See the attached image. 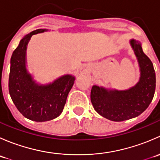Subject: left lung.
<instances>
[{
    "mask_svg": "<svg viewBox=\"0 0 160 160\" xmlns=\"http://www.w3.org/2000/svg\"><path fill=\"white\" fill-rule=\"evenodd\" d=\"M130 43L141 71L138 83L127 90H107L94 85L90 92L94 110L114 122L128 120L141 114L149 107L156 90V72L152 62L142 51L139 42L132 39Z\"/></svg>",
    "mask_w": 160,
    "mask_h": 160,
    "instance_id": "obj_1",
    "label": "left lung"
}]
</instances>
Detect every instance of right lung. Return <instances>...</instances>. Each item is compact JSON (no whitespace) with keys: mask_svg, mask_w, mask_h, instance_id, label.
I'll return each mask as SVG.
<instances>
[{"mask_svg":"<svg viewBox=\"0 0 160 160\" xmlns=\"http://www.w3.org/2000/svg\"><path fill=\"white\" fill-rule=\"evenodd\" d=\"M47 31L37 29L25 35L11 58L9 93L17 109L26 118L42 122L52 120L62 113L75 78L65 75L48 85H38L25 67V53L31 37Z\"/></svg>","mask_w":160,"mask_h":160,"instance_id":"1","label":"right lung"}]
</instances>
